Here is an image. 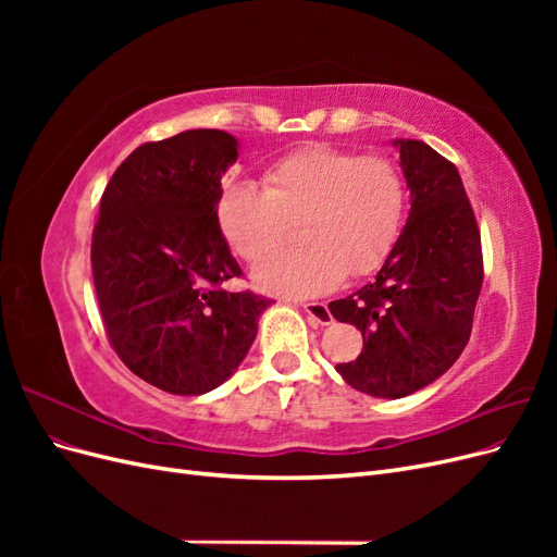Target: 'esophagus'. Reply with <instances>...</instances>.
<instances>
[{
	"instance_id": "obj_1",
	"label": "esophagus",
	"mask_w": 557,
	"mask_h": 557,
	"mask_svg": "<svg viewBox=\"0 0 557 557\" xmlns=\"http://www.w3.org/2000/svg\"><path fill=\"white\" fill-rule=\"evenodd\" d=\"M307 311V315L313 320L318 325H330L332 323V313L327 309L325 301H307V305H301Z\"/></svg>"
}]
</instances>
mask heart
<instances>
[{"mask_svg": "<svg viewBox=\"0 0 557 557\" xmlns=\"http://www.w3.org/2000/svg\"><path fill=\"white\" fill-rule=\"evenodd\" d=\"M404 213L407 185L391 158H360L323 144L269 166L264 188L227 185L218 199L225 239L248 262L302 223L305 249L275 253L252 269L260 290L283 297L325 295L346 274L376 272L399 239Z\"/></svg>", "mask_w": 557, "mask_h": 557, "instance_id": "heart-1", "label": "heart"}]
</instances>
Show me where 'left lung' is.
I'll return each instance as SVG.
<instances>
[{"instance_id":"8db88e82","label":"left lung","mask_w":557,"mask_h":557,"mask_svg":"<svg viewBox=\"0 0 557 557\" xmlns=\"http://www.w3.org/2000/svg\"><path fill=\"white\" fill-rule=\"evenodd\" d=\"M411 211L372 283L330 301L362 332L336 372L356 391L399 399L446 374L465 350L483 283L481 234L455 164L423 141L395 139Z\"/></svg>"}]
</instances>
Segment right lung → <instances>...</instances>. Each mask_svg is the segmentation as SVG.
Listing matches in <instances>:
<instances>
[{
	"instance_id": "obj_1",
	"label": "right lung",
	"mask_w": 557,
	"mask_h": 557,
	"mask_svg": "<svg viewBox=\"0 0 557 557\" xmlns=\"http://www.w3.org/2000/svg\"><path fill=\"white\" fill-rule=\"evenodd\" d=\"M237 158L232 134L185 129L132 150L99 201L90 260L107 336L132 374L164 393L227 381L272 305L223 288L242 276L215 209Z\"/></svg>"
}]
</instances>
